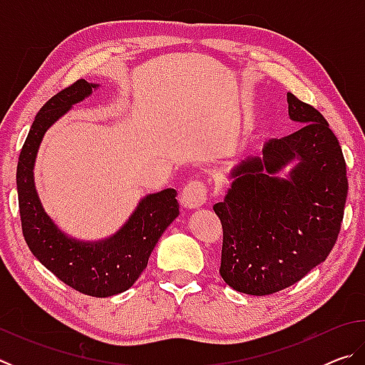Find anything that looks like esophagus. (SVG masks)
I'll use <instances>...</instances> for the list:
<instances>
[{
  "label": "esophagus",
  "instance_id": "obj_1",
  "mask_svg": "<svg viewBox=\"0 0 365 365\" xmlns=\"http://www.w3.org/2000/svg\"><path fill=\"white\" fill-rule=\"evenodd\" d=\"M206 202V187L201 182H190L180 193V205L185 209H197Z\"/></svg>",
  "mask_w": 365,
  "mask_h": 365
}]
</instances>
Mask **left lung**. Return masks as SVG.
I'll use <instances>...</instances> for the list:
<instances>
[{
	"mask_svg": "<svg viewBox=\"0 0 365 365\" xmlns=\"http://www.w3.org/2000/svg\"><path fill=\"white\" fill-rule=\"evenodd\" d=\"M287 101L299 130L242 159L214 205L224 228L220 275L245 294L301 280L330 255L343 220L348 178L338 138L317 109L293 93Z\"/></svg>",
	"mask_w": 365,
	"mask_h": 365,
	"instance_id": "8db88e82",
	"label": "left lung"
}]
</instances>
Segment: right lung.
I'll return each mask as SVG.
<instances>
[{
	"mask_svg": "<svg viewBox=\"0 0 365 365\" xmlns=\"http://www.w3.org/2000/svg\"><path fill=\"white\" fill-rule=\"evenodd\" d=\"M100 83L78 80L54 95L30 127L17 163V196L22 232L34 256L61 282L77 292L108 298L127 292L146 269L154 246L178 215L174 188L148 193L115 233L101 240H80L61 230L45 211L35 187V160L48 128Z\"/></svg>",
	"mask_w": 365,
	"mask_h": 365,
	"instance_id": "obj_1",
	"label": "right lung"
}]
</instances>
